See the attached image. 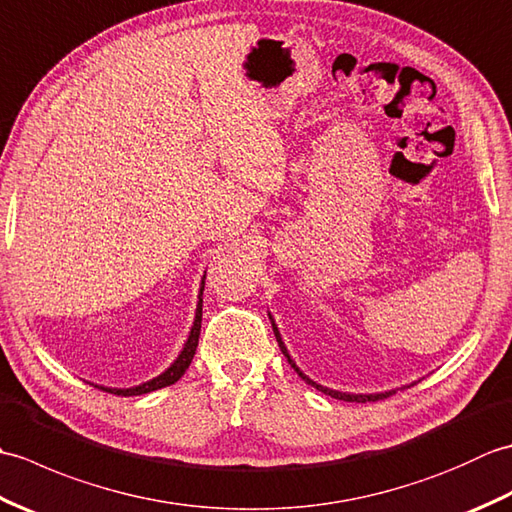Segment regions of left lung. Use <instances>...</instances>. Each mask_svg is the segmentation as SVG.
<instances>
[{"mask_svg": "<svg viewBox=\"0 0 512 512\" xmlns=\"http://www.w3.org/2000/svg\"><path fill=\"white\" fill-rule=\"evenodd\" d=\"M270 317V314H268ZM270 323H273V330H275V336H277V343H279V347H281V352H284V356L288 358V363L295 367V372L306 380L308 385H312L314 389H319V391H323L325 396H332V398H336V400H345V402H374V400H383V398H387V396H391V394H396L398 389H389V391H383V394H347V391H336V389H330V387H323V385H319V383H314L312 378H308L306 374L301 372V369L297 367V363L292 361L290 358V354H288V350H286V345H284V341H281V334H279V328L275 325V321H273V317H270ZM411 387V385H409Z\"/></svg>", "mask_w": 512, "mask_h": 512, "instance_id": "1", "label": "left lung"}]
</instances>
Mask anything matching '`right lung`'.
<instances>
[{
	"label": "right lung",
	"mask_w": 512,
	"mask_h": 512,
	"mask_svg": "<svg viewBox=\"0 0 512 512\" xmlns=\"http://www.w3.org/2000/svg\"><path fill=\"white\" fill-rule=\"evenodd\" d=\"M206 277V275H204ZM202 290H204V279H202V286H200V295H198V308H195V319H193V325H191V332H189V339L187 343H184L182 352L178 354L176 361H173L165 372H162L160 376L147 380V383L143 385H136V387H127V389H118V387H99L103 391H110V394H116V396H140V394H149V391H156L160 387H169L173 383H178V380L182 378V374L187 372L191 361H193V354H195V347H198V339H200V328H202Z\"/></svg>",
	"instance_id": "right-lung-1"
}]
</instances>
